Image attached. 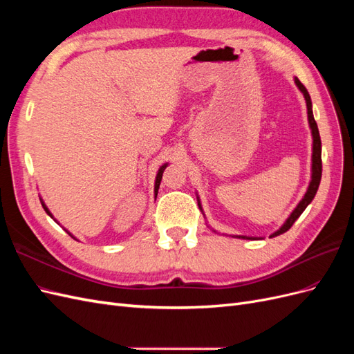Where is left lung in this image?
Segmentation results:
<instances>
[{"mask_svg":"<svg viewBox=\"0 0 354 354\" xmlns=\"http://www.w3.org/2000/svg\"><path fill=\"white\" fill-rule=\"evenodd\" d=\"M295 84L297 87L299 88V91L303 93L306 103H307V116H308V125L312 128V136H313V155H312V181H310L308 189L306 192L304 198L299 201V203L297 205V208L292 211L291 216L288 217V220L283 223V226L276 230L273 234H270V238L274 236H279V234L285 233L286 230L291 229L292 224L295 223V220L301 216L303 211L307 208V205L310 202L313 201L316 192L319 189L320 185V177H322V142H320V136H319V130H317V124L315 121V116H313V111H312V99H310V94L306 90L304 85L299 82L298 78H295ZM199 203V202H198ZM242 239H257V238H250V236H238Z\"/></svg>","mask_w":354,"mask_h":354,"instance_id":"8db88e82","label":"left lung"}]
</instances>
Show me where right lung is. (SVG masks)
<instances>
[{"instance_id": "1", "label": "right lung", "mask_w": 354, "mask_h": 354, "mask_svg": "<svg viewBox=\"0 0 354 354\" xmlns=\"http://www.w3.org/2000/svg\"><path fill=\"white\" fill-rule=\"evenodd\" d=\"M167 165H168V164H164L162 167H160V168H159V171H158V174H156V180H155V198H156V195H158V189H159V185H160V180H162V174H164V169L167 168ZM41 203H42V208L46 209V212L48 214V216H50V217H53V216H51V212H50V211H48V208L46 207V203L42 202V201H41ZM69 234H71V233H69ZM71 236H72V234H71Z\"/></svg>"}]
</instances>
